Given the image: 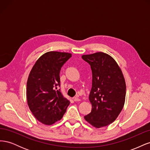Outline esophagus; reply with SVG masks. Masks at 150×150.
<instances>
[{
  "label": "esophagus",
  "instance_id": "1",
  "mask_svg": "<svg viewBox=\"0 0 150 150\" xmlns=\"http://www.w3.org/2000/svg\"><path fill=\"white\" fill-rule=\"evenodd\" d=\"M73 100L74 101H79L80 99L78 98V96H75V97L73 98Z\"/></svg>",
  "mask_w": 150,
  "mask_h": 150
}]
</instances>
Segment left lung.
<instances>
[{"label":"left lung","instance_id":"obj_1","mask_svg":"<svg viewBox=\"0 0 150 150\" xmlns=\"http://www.w3.org/2000/svg\"><path fill=\"white\" fill-rule=\"evenodd\" d=\"M91 66L92 88L89 99L92 110L84 116L96 128L112 123L123 108L126 83L121 69L111 56L102 52L82 56Z\"/></svg>","mask_w":150,"mask_h":150}]
</instances>
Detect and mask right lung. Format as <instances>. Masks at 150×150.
Segmentation results:
<instances>
[{
	"label": "right lung",
	"mask_w": 150,
	"mask_h": 150,
	"mask_svg": "<svg viewBox=\"0 0 150 150\" xmlns=\"http://www.w3.org/2000/svg\"><path fill=\"white\" fill-rule=\"evenodd\" d=\"M71 53L49 51L40 56L30 72L27 82V100L39 122L51 125L62 119L70 101L63 96L59 73Z\"/></svg>",
	"instance_id": "add662e5"
}]
</instances>
